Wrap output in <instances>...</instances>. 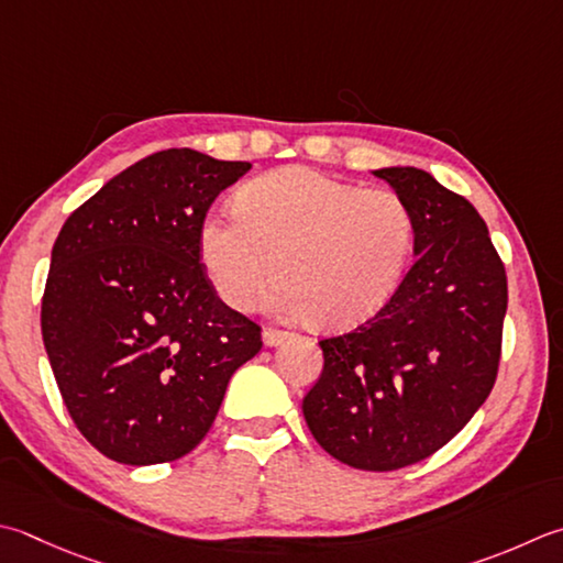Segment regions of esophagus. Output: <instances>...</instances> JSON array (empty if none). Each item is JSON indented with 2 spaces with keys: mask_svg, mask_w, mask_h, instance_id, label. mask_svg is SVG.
Wrapping results in <instances>:
<instances>
[{
  "mask_svg": "<svg viewBox=\"0 0 563 563\" xmlns=\"http://www.w3.org/2000/svg\"><path fill=\"white\" fill-rule=\"evenodd\" d=\"M288 336H290V332H283V329L268 327L266 332H263V344H266V346H278L280 341H285Z\"/></svg>",
  "mask_w": 563,
  "mask_h": 563,
  "instance_id": "1",
  "label": "esophagus"
}]
</instances>
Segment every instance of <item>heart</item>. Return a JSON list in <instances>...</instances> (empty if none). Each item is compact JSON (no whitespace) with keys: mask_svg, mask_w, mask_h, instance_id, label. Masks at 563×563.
Segmentation results:
<instances>
[{"mask_svg":"<svg viewBox=\"0 0 563 563\" xmlns=\"http://www.w3.org/2000/svg\"><path fill=\"white\" fill-rule=\"evenodd\" d=\"M234 212H209L197 229V256L231 310H251L278 268L275 310L324 327L358 324L390 300L415 244L398 192L363 190L305 165L241 185Z\"/></svg>","mask_w":563,"mask_h":563,"instance_id":"obj_1","label":"heart"}]
</instances>
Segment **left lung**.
Here are the masks:
<instances>
[{"label":"left lung","instance_id":"8db88e82","mask_svg":"<svg viewBox=\"0 0 563 563\" xmlns=\"http://www.w3.org/2000/svg\"><path fill=\"white\" fill-rule=\"evenodd\" d=\"M415 219V263L380 310L319 341L324 371L302 415L327 454L395 471L442 449L498 376L508 278L466 197L420 168H380Z\"/></svg>","mask_w":563,"mask_h":563}]
</instances>
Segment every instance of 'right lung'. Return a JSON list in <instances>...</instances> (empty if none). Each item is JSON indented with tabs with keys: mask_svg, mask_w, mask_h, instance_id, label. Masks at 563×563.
<instances>
[{
	"mask_svg": "<svg viewBox=\"0 0 563 563\" xmlns=\"http://www.w3.org/2000/svg\"><path fill=\"white\" fill-rule=\"evenodd\" d=\"M249 170L158 151L102 185L55 239L43 346L75 427L107 459L151 466L192 451L229 378L263 346L197 256L209 205Z\"/></svg>",
	"mask_w": 563,
	"mask_h": 563,
	"instance_id": "add662e5",
	"label": "right lung"
}]
</instances>
